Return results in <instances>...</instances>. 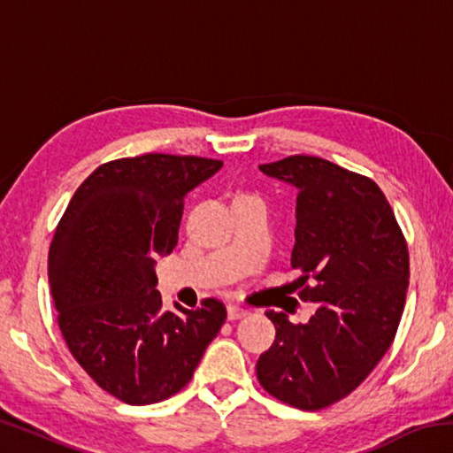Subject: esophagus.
I'll return each instance as SVG.
<instances>
[{
  "label": "esophagus",
  "mask_w": 453,
  "mask_h": 453,
  "mask_svg": "<svg viewBox=\"0 0 453 453\" xmlns=\"http://www.w3.org/2000/svg\"><path fill=\"white\" fill-rule=\"evenodd\" d=\"M245 316H250V310L248 308H242V305H227V318L229 319H242Z\"/></svg>",
  "instance_id": "34e87169"
}]
</instances>
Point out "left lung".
I'll use <instances>...</instances> for the list:
<instances>
[{"instance_id": "obj_1", "label": "left lung", "mask_w": 453, "mask_h": 453, "mask_svg": "<svg viewBox=\"0 0 453 453\" xmlns=\"http://www.w3.org/2000/svg\"><path fill=\"white\" fill-rule=\"evenodd\" d=\"M259 170L297 188L291 267L302 272L300 297L318 311L297 326L265 311L275 342L257 359V380L291 408L324 410L354 392L392 346L408 291V243L383 191L362 173L316 156Z\"/></svg>"}]
</instances>
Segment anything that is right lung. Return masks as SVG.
<instances>
[{"label":"right lung","instance_id":"obj_1","mask_svg":"<svg viewBox=\"0 0 453 453\" xmlns=\"http://www.w3.org/2000/svg\"><path fill=\"white\" fill-rule=\"evenodd\" d=\"M219 159L145 153L102 164L53 234L48 275L65 346L104 392L129 405L164 402L189 383L226 324V305L165 311L153 272L178 245L183 199Z\"/></svg>","mask_w":453,"mask_h":453}]
</instances>
